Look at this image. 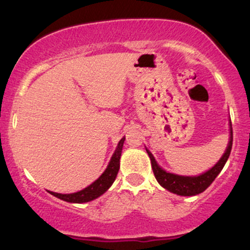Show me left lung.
Returning a JSON list of instances; mask_svg holds the SVG:
<instances>
[{
    "instance_id": "left-lung-1",
    "label": "left lung",
    "mask_w": 250,
    "mask_h": 250,
    "mask_svg": "<svg viewBox=\"0 0 250 250\" xmlns=\"http://www.w3.org/2000/svg\"><path fill=\"white\" fill-rule=\"evenodd\" d=\"M231 146H233V129H231L230 122V137H229L228 147H227L225 154L222 155V157L219 160V162H217L213 168L209 169L206 173L199 175V176H182V175L167 173V171L163 170V169L157 165L153 154H151L148 149H146V150H147L149 157H150L151 168H153L155 177H156L157 182H159L163 188H166L167 190L171 191V193L174 194L181 195V196H194V195H197L202 193V191H205L206 189L213 183V181L216 179L217 175L220 174V171L222 170L223 167H225L229 155H230Z\"/></svg>"
}]
</instances>
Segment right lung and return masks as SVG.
<instances>
[{
  "label": "right lung",
  "instance_id": "add662e5",
  "mask_svg": "<svg viewBox=\"0 0 250 250\" xmlns=\"http://www.w3.org/2000/svg\"><path fill=\"white\" fill-rule=\"evenodd\" d=\"M125 137H122V139L120 140L119 145H117L116 147L115 153H114L113 156H111L110 162H109L107 169L103 171V174L95 181V182L91 183V185L88 186L87 188L77 191V193L59 194V193H54V191H49V193L51 195H54L55 197H59V199L67 201V202H70V203L89 202V201L95 200L99 196H101L102 194H104L109 189V187L113 185V182L115 181L117 176V173H119L120 159H121L122 147H123V143H125Z\"/></svg>",
  "mask_w": 250,
  "mask_h": 250
}]
</instances>
